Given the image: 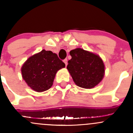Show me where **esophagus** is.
Returning <instances> with one entry per match:
<instances>
[{
    "label": "esophagus",
    "instance_id": "1",
    "mask_svg": "<svg viewBox=\"0 0 133 133\" xmlns=\"http://www.w3.org/2000/svg\"><path fill=\"white\" fill-rule=\"evenodd\" d=\"M64 62L65 63V66H66V65H68V59H67V58H65V59L64 60Z\"/></svg>",
    "mask_w": 133,
    "mask_h": 133
}]
</instances>
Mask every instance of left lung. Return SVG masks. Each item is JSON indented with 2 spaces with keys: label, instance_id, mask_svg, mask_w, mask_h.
<instances>
[{
  "label": "left lung",
  "instance_id": "1",
  "mask_svg": "<svg viewBox=\"0 0 133 133\" xmlns=\"http://www.w3.org/2000/svg\"><path fill=\"white\" fill-rule=\"evenodd\" d=\"M71 59L67 69L75 84L84 89H92L98 85L104 75V65L99 55L82 48L69 52Z\"/></svg>",
  "mask_w": 133,
  "mask_h": 133
}]
</instances>
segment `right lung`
Returning a JSON list of instances; mask_svg holds the SVG:
<instances>
[{"mask_svg":"<svg viewBox=\"0 0 133 133\" xmlns=\"http://www.w3.org/2000/svg\"><path fill=\"white\" fill-rule=\"evenodd\" d=\"M65 66L57 54L43 50L29 57L21 71L28 86L35 91L41 92L51 88L57 72Z\"/></svg>","mask_w":133,"mask_h":133,"instance_id":"1","label":"right lung"}]
</instances>
